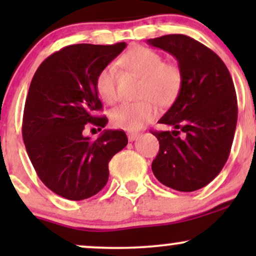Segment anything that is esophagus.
<instances>
[{"instance_id": "1", "label": "esophagus", "mask_w": 256, "mask_h": 256, "mask_svg": "<svg viewBox=\"0 0 256 256\" xmlns=\"http://www.w3.org/2000/svg\"><path fill=\"white\" fill-rule=\"evenodd\" d=\"M140 137V134H137V132H130V134H128V138L130 142H134V140H136L137 138Z\"/></svg>"}]
</instances>
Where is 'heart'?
<instances>
[{"label":"heart","instance_id":"b5f03b06","mask_svg":"<svg viewBox=\"0 0 256 256\" xmlns=\"http://www.w3.org/2000/svg\"><path fill=\"white\" fill-rule=\"evenodd\" d=\"M120 64L126 71L140 78L137 96L142 100L125 102L110 112V122L116 128L137 131L156 118L158 107L171 104L179 95L183 74L177 64L164 61L160 52L146 46H137L128 49L120 58ZM96 91L106 104H114L118 98L116 86V68L108 64L98 72L95 82Z\"/></svg>","mask_w":256,"mask_h":256}]
</instances>
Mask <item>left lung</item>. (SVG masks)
Instances as JSON below:
<instances>
[{
  "mask_svg": "<svg viewBox=\"0 0 256 256\" xmlns=\"http://www.w3.org/2000/svg\"><path fill=\"white\" fill-rule=\"evenodd\" d=\"M148 44L173 55L183 74L174 104L152 131L160 149L152 170L160 183L190 192L210 184L230 155L237 125V98L228 67L213 50L185 34H166Z\"/></svg>",
  "mask_w": 256,
  "mask_h": 256,
  "instance_id": "8db88e82",
  "label": "left lung"
}]
</instances>
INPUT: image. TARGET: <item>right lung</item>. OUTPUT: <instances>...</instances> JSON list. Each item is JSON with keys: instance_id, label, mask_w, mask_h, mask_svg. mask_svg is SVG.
I'll return each mask as SVG.
<instances>
[{"instance_id": "right-lung-1", "label": "right lung", "mask_w": 256, "mask_h": 256, "mask_svg": "<svg viewBox=\"0 0 256 256\" xmlns=\"http://www.w3.org/2000/svg\"><path fill=\"white\" fill-rule=\"evenodd\" d=\"M73 44L48 56L32 78L22 118V140L38 177L52 192L72 201L89 198L107 184L108 162L128 144L122 130H104L96 140L86 124L108 122L95 82L98 72L125 49Z\"/></svg>"}]
</instances>
